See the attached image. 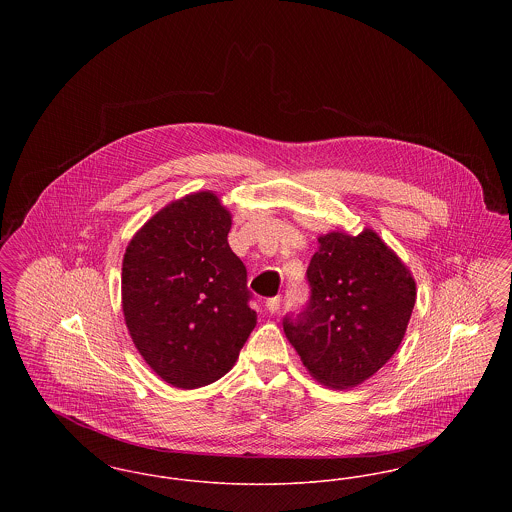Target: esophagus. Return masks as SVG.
<instances>
[{
	"mask_svg": "<svg viewBox=\"0 0 512 512\" xmlns=\"http://www.w3.org/2000/svg\"><path fill=\"white\" fill-rule=\"evenodd\" d=\"M280 295H276V297H270L267 299V303H265V307H267L268 313H276L278 309H280Z\"/></svg>",
	"mask_w": 512,
	"mask_h": 512,
	"instance_id": "1",
	"label": "esophagus"
}]
</instances>
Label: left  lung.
<instances>
[{
    "instance_id": "1",
    "label": "left lung",
    "mask_w": 512,
    "mask_h": 512,
    "mask_svg": "<svg viewBox=\"0 0 512 512\" xmlns=\"http://www.w3.org/2000/svg\"><path fill=\"white\" fill-rule=\"evenodd\" d=\"M305 311L284 320L309 374L332 390L361 386L405 338L416 301L413 272L372 228L318 236Z\"/></svg>"
}]
</instances>
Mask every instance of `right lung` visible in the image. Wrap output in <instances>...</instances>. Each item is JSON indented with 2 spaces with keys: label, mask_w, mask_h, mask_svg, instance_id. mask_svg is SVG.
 I'll return each mask as SVG.
<instances>
[{
  "label": "right lung",
  "mask_w": 512,
  "mask_h": 512,
  "mask_svg": "<svg viewBox=\"0 0 512 512\" xmlns=\"http://www.w3.org/2000/svg\"><path fill=\"white\" fill-rule=\"evenodd\" d=\"M230 228L219 195L194 192L157 211L124 251L128 334L151 370L180 390L222 378L257 324Z\"/></svg>",
  "instance_id": "right-lung-1"
}]
</instances>
